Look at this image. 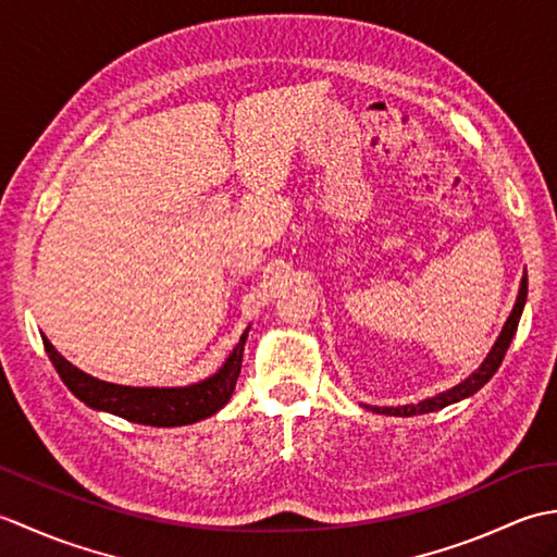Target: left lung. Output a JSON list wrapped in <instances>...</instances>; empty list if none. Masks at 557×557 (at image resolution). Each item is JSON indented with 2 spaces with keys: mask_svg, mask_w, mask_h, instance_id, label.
<instances>
[{
  "mask_svg": "<svg viewBox=\"0 0 557 557\" xmlns=\"http://www.w3.org/2000/svg\"><path fill=\"white\" fill-rule=\"evenodd\" d=\"M524 301H527V275H524V280H522V287H519L517 304H515V309H512L510 318H507V323H505V327H503L500 337L495 339V345H493V349L488 351L486 361H483V363L479 366V371L471 373V375L467 377V381H461V383L455 385L453 389H447V393H441V395H435V397H431V399H423V401H419V405H405V407H371V409L377 411V413H389V417H417V413L437 411V409H443V407H447V405H455V401H459V399H465V397H471L474 393H479V389L491 381L493 373L500 369V363H503V359H505V351H507V347H510V342H512V337H515V333H517L519 315H522Z\"/></svg>",
  "mask_w": 557,
  "mask_h": 557,
  "instance_id": "8db88e82",
  "label": "left lung"
}]
</instances>
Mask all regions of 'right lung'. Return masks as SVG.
Wrapping results in <instances>:
<instances>
[{
	"mask_svg": "<svg viewBox=\"0 0 557 557\" xmlns=\"http://www.w3.org/2000/svg\"><path fill=\"white\" fill-rule=\"evenodd\" d=\"M246 335L248 330L215 375H210L203 383L188 387H126L104 383L98 381V377L78 371L74 363H69L62 354L50 345L47 337H42V345L64 385L81 401H86L88 407L116 413V417L134 423L172 429V425H186L200 419H208L227 405L234 393L236 377H239L242 371Z\"/></svg>",
	"mask_w": 557,
	"mask_h": 557,
	"instance_id": "right-lung-1",
	"label": "right lung"
}]
</instances>
